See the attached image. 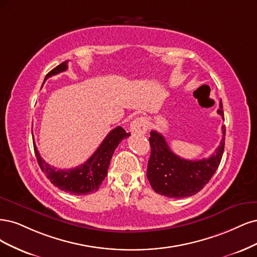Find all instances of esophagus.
I'll list each match as a JSON object with an SVG mask.
<instances>
[{
    "instance_id": "obj_1",
    "label": "esophagus",
    "mask_w": 257,
    "mask_h": 257,
    "mask_svg": "<svg viewBox=\"0 0 257 257\" xmlns=\"http://www.w3.org/2000/svg\"><path fill=\"white\" fill-rule=\"evenodd\" d=\"M148 122L145 117H138L130 123V130L132 134L144 135L147 131Z\"/></svg>"
}]
</instances>
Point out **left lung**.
I'll list each match as a JSON object with an SVG mask.
<instances>
[{"instance_id": "left-lung-1", "label": "left lung", "mask_w": 257, "mask_h": 257, "mask_svg": "<svg viewBox=\"0 0 257 257\" xmlns=\"http://www.w3.org/2000/svg\"><path fill=\"white\" fill-rule=\"evenodd\" d=\"M224 119L222 100L218 110ZM221 143L209 158L186 160L174 154L164 137L156 130L151 131V157L148 160L147 178L155 191L169 197L192 196L206 186L221 162L225 143V126H222Z\"/></svg>"}]
</instances>
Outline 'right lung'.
<instances>
[{"mask_svg":"<svg viewBox=\"0 0 257 257\" xmlns=\"http://www.w3.org/2000/svg\"><path fill=\"white\" fill-rule=\"evenodd\" d=\"M67 68L68 62L65 61L49 72L45 81L57 73L67 70ZM129 136L130 134H127L121 127H116L105 137L100 146L85 163L69 170H56L41 158L36 145H34V151L41 171L45 173L51 184L73 195H86L96 192L100 187L107 174L114 151L121 141Z\"/></svg>","mask_w":257,"mask_h":257,"instance_id":"add662e5","label":"right lung"}]
</instances>
